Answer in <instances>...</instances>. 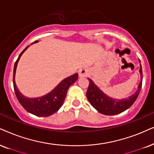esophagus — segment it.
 <instances>
[{
  "label": "esophagus",
  "mask_w": 154,
  "mask_h": 154,
  "mask_svg": "<svg viewBox=\"0 0 154 154\" xmlns=\"http://www.w3.org/2000/svg\"><path fill=\"white\" fill-rule=\"evenodd\" d=\"M87 75H88V73H87V71L85 69H82L79 71V76L80 77H86Z\"/></svg>",
  "instance_id": "esophagus-1"
}]
</instances>
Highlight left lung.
Wrapping results in <instances>:
<instances>
[{
    "label": "left lung",
    "mask_w": 154,
    "mask_h": 154,
    "mask_svg": "<svg viewBox=\"0 0 154 154\" xmlns=\"http://www.w3.org/2000/svg\"><path fill=\"white\" fill-rule=\"evenodd\" d=\"M140 62V60H139ZM141 74V82H140L137 91L129 98L124 99L122 100H113L106 94H104L94 82L89 79V87L87 91V97L89 102L94 109L99 112L105 115H115L120 114L129 109L134 104L139 96L142 87V68L140 67Z\"/></svg>",
    "instance_id": "obj_1"
}]
</instances>
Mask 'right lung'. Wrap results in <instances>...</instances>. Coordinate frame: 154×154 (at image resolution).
Masks as SVG:
<instances>
[{
  "label": "right lung",
  "instance_id": "add662e5",
  "mask_svg": "<svg viewBox=\"0 0 154 154\" xmlns=\"http://www.w3.org/2000/svg\"><path fill=\"white\" fill-rule=\"evenodd\" d=\"M37 42H38V40L31 43V45ZM28 47L29 45L23 50V52L20 54L14 65L13 87H14L15 95H16L18 102H20V104L22 105L23 107L27 112L38 116H49L53 114L54 113L57 112L60 109V108L63 106L66 95H67L68 89L75 82L77 81V78H78V74H75V75L63 79L53 90L43 97H38V98L25 97L21 94L17 88L15 82V75L17 64L18 63L19 59Z\"/></svg>",
  "mask_w": 154,
  "mask_h": 154
}]
</instances>
